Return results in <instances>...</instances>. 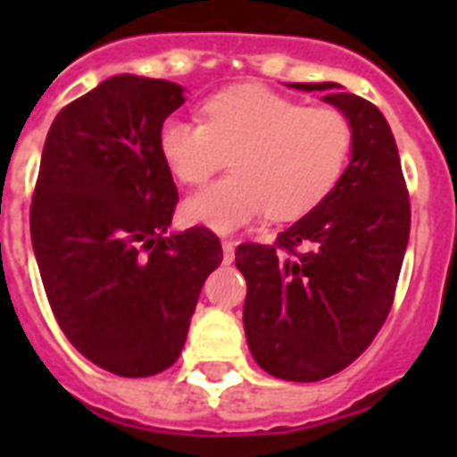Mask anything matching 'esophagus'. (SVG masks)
I'll list each match as a JSON object with an SVG mask.
<instances>
[{"label":"esophagus","mask_w":457,"mask_h":457,"mask_svg":"<svg viewBox=\"0 0 457 457\" xmlns=\"http://www.w3.org/2000/svg\"><path fill=\"white\" fill-rule=\"evenodd\" d=\"M222 259H225V264H232V259H235V242H229V239L222 242Z\"/></svg>","instance_id":"1"}]
</instances>
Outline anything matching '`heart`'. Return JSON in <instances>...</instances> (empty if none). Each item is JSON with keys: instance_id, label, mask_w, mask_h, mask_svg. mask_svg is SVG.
<instances>
[{"instance_id": "heart-1", "label": "heart", "mask_w": 457, "mask_h": 457, "mask_svg": "<svg viewBox=\"0 0 457 457\" xmlns=\"http://www.w3.org/2000/svg\"><path fill=\"white\" fill-rule=\"evenodd\" d=\"M353 149V129L333 107H303L264 85H237L200 104V121L170 117L159 129L161 161L183 186L210 179L229 156L232 173L190 193L183 218L235 232L267 210L288 222L333 193Z\"/></svg>"}]
</instances>
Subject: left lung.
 Segmentation results:
<instances>
[{"label": "left lung", "instance_id": "8db88e82", "mask_svg": "<svg viewBox=\"0 0 457 457\" xmlns=\"http://www.w3.org/2000/svg\"><path fill=\"white\" fill-rule=\"evenodd\" d=\"M323 93L353 129V156L333 193L274 245L245 242V333L264 372L318 382L370 347L392 308L411 208L399 149L384 114L337 83H288ZM303 244L306 253H296Z\"/></svg>", "mask_w": 457, "mask_h": 457}]
</instances>
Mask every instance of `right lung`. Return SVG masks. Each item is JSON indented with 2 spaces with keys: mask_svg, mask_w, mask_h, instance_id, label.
I'll return each instance as SVG.
<instances>
[{
  "mask_svg": "<svg viewBox=\"0 0 457 457\" xmlns=\"http://www.w3.org/2000/svg\"><path fill=\"white\" fill-rule=\"evenodd\" d=\"M183 87L114 75L48 129L31 203V245L65 337L120 377L179 360L200 288L222 262L208 228L169 235L179 190L159 129Z\"/></svg>",
  "mask_w": 457,
  "mask_h": 457,
  "instance_id": "add662e5",
  "label": "right lung"
}]
</instances>
